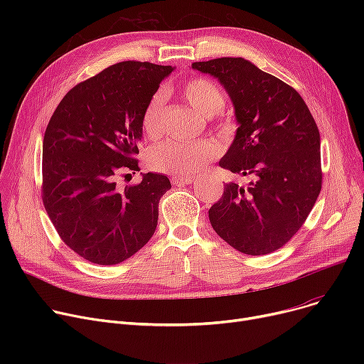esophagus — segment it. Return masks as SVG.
<instances>
[{
    "label": "esophagus",
    "mask_w": 364,
    "mask_h": 364,
    "mask_svg": "<svg viewBox=\"0 0 364 364\" xmlns=\"http://www.w3.org/2000/svg\"><path fill=\"white\" fill-rule=\"evenodd\" d=\"M172 183L174 184H192L193 183V177H172Z\"/></svg>",
    "instance_id": "34e87169"
}]
</instances>
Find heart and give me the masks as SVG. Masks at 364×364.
Returning a JSON list of instances; mask_svg holds the SVG:
<instances>
[{
  "label": "heart",
  "instance_id": "obj_1",
  "mask_svg": "<svg viewBox=\"0 0 364 364\" xmlns=\"http://www.w3.org/2000/svg\"><path fill=\"white\" fill-rule=\"evenodd\" d=\"M183 97L203 118H213L225 103L220 87L205 76L188 80L181 88ZM141 127L150 140H158L165 131V95L156 92L149 100L143 117ZM220 149L214 141L200 140L186 143L166 140L149 150L147 162L151 169L172 176H192L205 166L209 161L218 156Z\"/></svg>",
  "mask_w": 364,
  "mask_h": 364
}]
</instances>
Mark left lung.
<instances>
[{
    "label": "left lung",
    "instance_id": "left-lung-1",
    "mask_svg": "<svg viewBox=\"0 0 364 364\" xmlns=\"http://www.w3.org/2000/svg\"><path fill=\"white\" fill-rule=\"evenodd\" d=\"M230 95L239 128L220 166L250 176L209 208L217 235L239 252L272 254L302 227L321 190L320 132L299 92L242 57L195 62Z\"/></svg>",
    "mask_w": 364,
    "mask_h": 364
}]
</instances>
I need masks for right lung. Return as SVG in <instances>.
Segmentation results:
<instances>
[{"label":"right lung","mask_w":364,"mask_h":364,"mask_svg":"<svg viewBox=\"0 0 364 364\" xmlns=\"http://www.w3.org/2000/svg\"><path fill=\"white\" fill-rule=\"evenodd\" d=\"M174 68L127 60L76 84L55 107L43 143V203L70 250L84 259L119 264L156 230L166 176L139 184L118 180L140 171L143 112Z\"/></svg>","instance_id":"obj_1"}]
</instances>
